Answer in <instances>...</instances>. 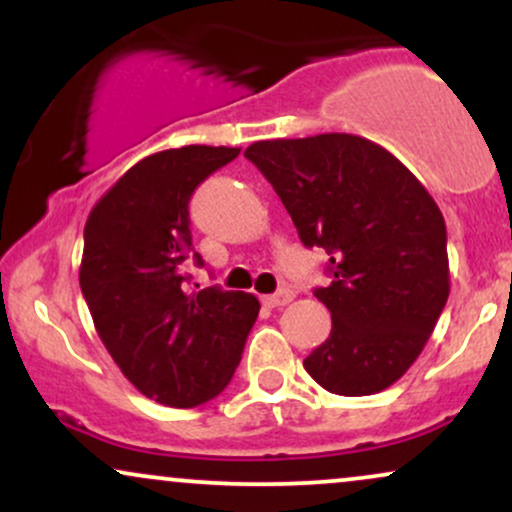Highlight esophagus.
Returning a JSON list of instances; mask_svg holds the SVG:
<instances>
[{
    "instance_id": "esophagus-1",
    "label": "esophagus",
    "mask_w": 512,
    "mask_h": 512,
    "mask_svg": "<svg viewBox=\"0 0 512 512\" xmlns=\"http://www.w3.org/2000/svg\"><path fill=\"white\" fill-rule=\"evenodd\" d=\"M293 301V291L291 289H279L272 296H264V303L269 305V308H279V305H289Z\"/></svg>"
}]
</instances>
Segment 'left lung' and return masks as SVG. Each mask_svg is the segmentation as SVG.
<instances>
[{
  "mask_svg": "<svg viewBox=\"0 0 512 512\" xmlns=\"http://www.w3.org/2000/svg\"><path fill=\"white\" fill-rule=\"evenodd\" d=\"M245 158L272 182L305 248L330 255L315 298L332 332L303 361L334 395H375L407 373L450 293L448 233L426 187L354 134L269 139Z\"/></svg>",
  "mask_w": 512,
  "mask_h": 512,
  "instance_id": "obj_1",
  "label": "left lung"
}]
</instances>
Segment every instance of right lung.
<instances>
[{
  "label": "right lung",
  "instance_id": "add662e5",
  "mask_svg": "<svg viewBox=\"0 0 512 512\" xmlns=\"http://www.w3.org/2000/svg\"><path fill=\"white\" fill-rule=\"evenodd\" d=\"M238 154L195 144L146 156L105 192L84 228L79 284L98 337L129 383L166 407L221 395L260 313L252 293L190 291L185 274L190 199Z\"/></svg>",
  "mask_w": 512,
  "mask_h": 512
}]
</instances>
